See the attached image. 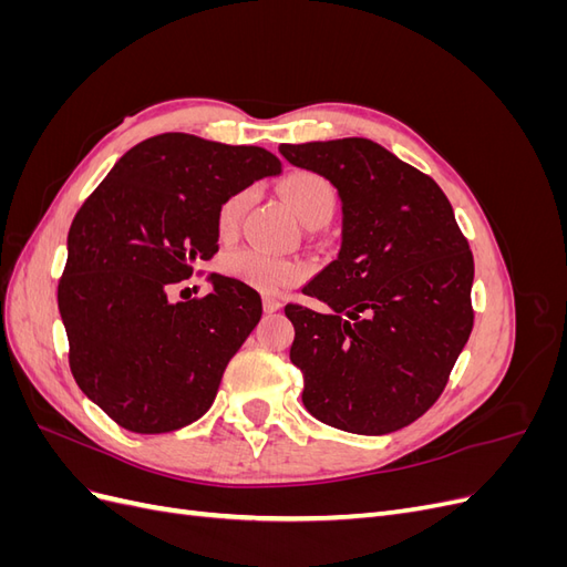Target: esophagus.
<instances>
[{
    "mask_svg": "<svg viewBox=\"0 0 567 567\" xmlns=\"http://www.w3.org/2000/svg\"><path fill=\"white\" fill-rule=\"evenodd\" d=\"M262 310H265L267 315L279 312V310H281V300H279V298H271V296H265V298H262Z\"/></svg>",
    "mask_w": 567,
    "mask_h": 567,
    "instance_id": "esophagus-1",
    "label": "esophagus"
}]
</instances>
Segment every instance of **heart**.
<instances>
[{
	"label": "heart",
	"mask_w": 567,
	"mask_h": 567,
	"mask_svg": "<svg viewBox=\"0 0 567 567\" xmlns=\"http://www.w3.org/2000/svg\"><path fill=\"white\" fill-rule=\"evenodd\" d=\"M281 196L288 203V208L302 221L305 227H323L336 210V192L329 179L315 173H293L284 179ZM252 200L248 188L234 192L221 200L217 208V234L221 238H231ZM219 269L225 277L241 281L262 293H277L284 286H293L305 277V267L298 262L281 260L277 255H269L255 248H241L227 252L221 257Z\"/></svg>",
	"instance_id": "b5f03b06"
}]
</instances>
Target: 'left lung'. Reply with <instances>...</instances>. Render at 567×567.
<instances>
[{
  "instance_id": "1",
  "label": "left lung",
  "mask_w": 567,
  "mask_h": 567,
  "mask_svg": "<svg viewBox=\"0 0 567 567\" xmlns=\"http://www.w3.org/2000/svg\"><path fill=\"white\" fill-rule=\"evenodd\" d=\"M342 205L338 257L286 305L302 404L326 425L385 435L435 404L473 329V255L442 188L362 136L281 144Z\"/></svg>"
}]
</instances>
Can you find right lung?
<instances>
[{"label": "right lung", "mask_w": 567, "mask_h": 567, "mask_svg": "<svg viewBox=\"0 0 567 567\" xmlns=\"http://www.w3.org/2000/svg\"><path fill=\"white\" fill-rule=\"evenodd\" d=\"M279 173L281 161L260 146L165 132L132 146L82 203L59 312L75 383L125 431H179L210 409L262 300L221 274H210L205 298L167 293L217 252L221 200Z\"/></svg>", "instance_id": "obj_1"}]
</instances>
